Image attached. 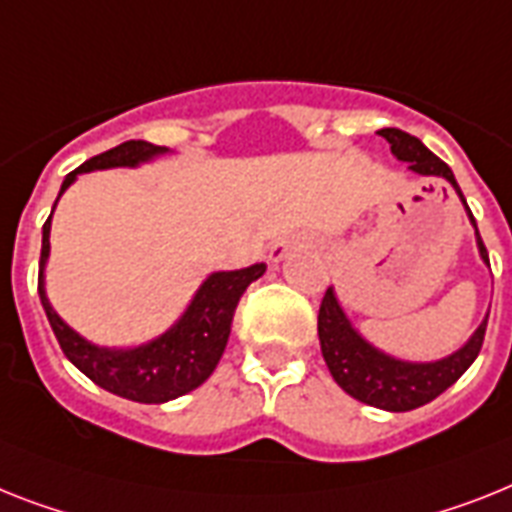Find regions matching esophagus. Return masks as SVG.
<instances>
[{"mask_svg": "<svg viewBox=\"0 0 512 512\" xmlns=\"http://www.w3.org/2000/svg\"><path fill=\"white\" fill-rule=\"evenodd\" d=\"M293 246H295V240H280V243H277V246L272 248V261L285 259L287 251H290V248H293Z\"/></svg>", "mask_w": 512, "mask_h": 512, "instance_id": "esophagus-1", "label": "esophagus"}]
</instances>
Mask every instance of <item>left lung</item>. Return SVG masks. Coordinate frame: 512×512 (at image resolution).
<instances>
[{"label": "left lung", "instance_id": "left-lung-1", "mask_svg": "<svg viewBox=\"0 0 512 512\" xmlns=\"http://www.w3.org/2000/svg\"><path fill=\"white\" fill-rule=\"evenodd\" d=\"M379 135L390 143L392 154L398 156L400 162L411 164L413 172H418V175H439L450 180L453 188L458 190L460 201L466 204V198H463L458 183H455L453 170L439 156L426 149L416 135L403 133L398 128H384L379 130ZM468 217L474 222L471 209H468ZM476 243H479L481 259L489 264L487 246H484L479 230H476ZM487 319L481 322L474 337L453 356L442 358L437 363L395 361V358L384 356V353L371 348L366 340H361V335L345 319L340 303H337L335 293L329 287L322 298V306H319V342H322V356L327 361L329 374L342 390L348 392L350 398L374 405V408H382V411L403 413L432 403L437 395H442L447 387H453L466 374V369L476 361L481 345H484Z\"/></svg>", "mask_w": 512, "mask_h": 512}]
</instances>
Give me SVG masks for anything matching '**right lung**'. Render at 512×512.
Listing matches in <instances>:
<instances>
[{
    "label": "right lung",
    "instance_id": "1",
    "mask_svg": "<svg viewBox=\"0 0 512 512\" xmlns=\"http://www.w3.org/2000/svg\"><path fill=\"white\" fill-rule=\"evenodd\" d=\"M162 151V146H154L149 141L120 143V146L88 159V162L80 164L78 170L70 172L62 183L59 196L65 193L67 185L73 183L80 172L107 170V167H135L138 162H146ZM57 201H54V206H57ZM49 227H52V214L44 222V238H41L38 295H41L46 319L52 324L59 348L91 382H96L112 395L133 400V403H167V400H175L185 392L196 390L198 384H204L225 353L238 301L246 293V287L266 272L264 264H253L248 269H238V272L211 274L196 293L183 319L170 332H164L162 337H156L154 342L141 345V348L104 350L75 335L46 301L44 264L46 256H49Z\"/></svg>",
    "mask_w": 512,
    "mask_h": 512
}]
</instances>
